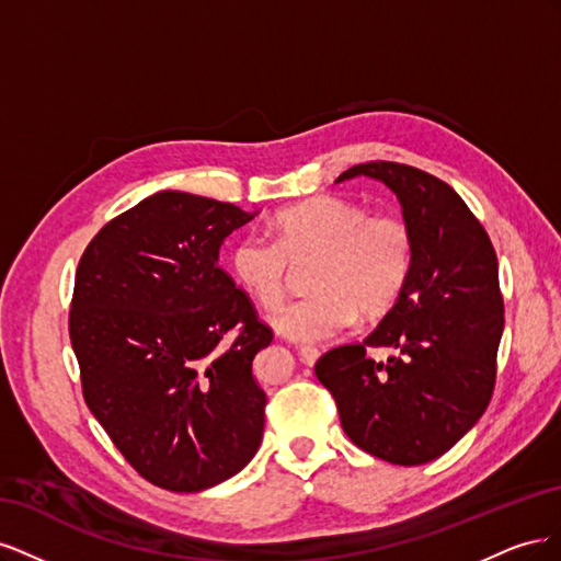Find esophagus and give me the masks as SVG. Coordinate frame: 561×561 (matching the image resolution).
I'll return each mask as SVG.
<instances>
[{"mask_svg": "<svg viewBox=\"0 0 561 561\" xmlns=\"http://www.w3.org/2000/svg\"><path fill=\"white\" fill-rule=\"evenodd\" d=\"M299 358L304 365H316L318 358H320V351L313 348V346H301L299 348Z\"/></svg>", "mask_w": 561, "mask_h": 561, "instance_id": "34e87169", "label": "esophagus"}]
</instances>
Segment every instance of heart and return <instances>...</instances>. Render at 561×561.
Masks as SVG:
<instances>
[{
  "mask_svg": "<svg viewBox=\"0 0 561 561\" xmlns=\"http://www.w3.org/2000/svg\"><path fill=\"white\" fill-rule=\"evenodd\" d=\"M274 239L250 231L231 248V271L262 307H276L293 262L309 260L313 293L287 301L271 325L290 342L318 344L351 328L358 313L396 307L414 264V236L393 215L367 217L358 203L313 196L271 219Z\"/></svg>",
  "mask_w": 561,
  "mask_h": 561,
  "instance_id": "b5f03b06",
  "label": "heart"
}]
</instances>
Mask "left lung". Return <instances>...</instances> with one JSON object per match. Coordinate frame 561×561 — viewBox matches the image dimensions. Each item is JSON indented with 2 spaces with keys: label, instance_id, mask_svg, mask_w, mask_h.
<instances>
[{
  "label": "left lung",
  "instance_id": "left-lung-1",
  "mask_svg": "<svg viewBox=\"0 0 561 561\" xmlns=\"http://www.w3.org/2000/svg\"><path fill=\"white\" fill-rule=\"evenodd\" d=\"M386 184L414 236V264L396 307L363 344L328 351L316 377L344 433L381 461L421 466L449 451L484 414L503 336L499 260L484 227L449 184L412 165L371 161L334 182ZM369 345L397 351L371 362Z\"/></svg>",
  "mask_w": 561,
  "mask_h": 561
}]
</instances>
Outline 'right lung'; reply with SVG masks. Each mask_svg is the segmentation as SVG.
I'll list each match as a JSON object with an SVG mask.
<instances>
[{"label": "right lung", "mask_w": 561, "mask_h": 561, "mask_svg": "<svg viewBox=\"0 0 561 561\" xmlns=\"http://www.w3.org/2000/svg\"><path fill=\"white\" fill-rule=\"evenodd\" d=\"M254 215L159 192L81 254L70 339L83 398L126 461L168 491L233 478L262 443L266 393L252 360L274 334L217 264L227 236Z\"/></svg>", "instance_id": "right-lung-1"}]
</instances>
